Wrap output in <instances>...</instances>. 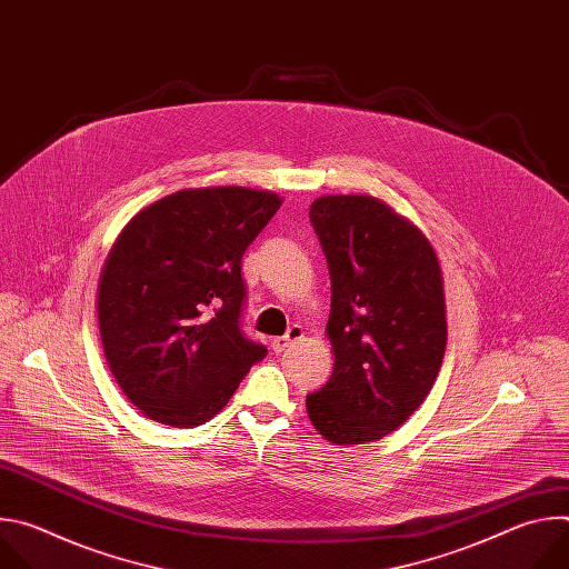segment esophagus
<instances>
[{"mask_svg": "<svg viewBox=\"0 0 569 569\" xmlns=\"http://www.w3.org/2000/svg\"><path fill=\"white\" fill-rule=\"evenodd\" d=\"M301 338H303V329L299 327V323H292V327L288 329L286 336L272 340V349H274V353H283L286 349H290V347H292L295 342H299Z\"/></svg>", "mask_w": 569, "mask_h": 569, "instance_id": "esophagus-1", "label": "esophagus"}]
</instances>
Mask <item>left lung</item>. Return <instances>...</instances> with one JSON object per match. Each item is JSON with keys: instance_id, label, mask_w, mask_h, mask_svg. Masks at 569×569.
I'll return each instance as SVG.
<instances>
[{"instance_id": "8db88e82", "label": "left lung", "mask_w": 569, "mask_h": 569, "mask_svg": "<svg viewBox=\"0 0 569 569\" xmlns=\"http://www.w3.org/2000/svg\"><path fill=\"white\" fill-rule=\"evenodd\" d=\"M310 222L331 274L336 367L306 396L315 430L338 446L378 441L430 393L446 353V299L430 240L371 196H323Z\"/></svg>"}]
</instances>
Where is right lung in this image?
Here are the masks:
<instances>
[{
    "label": "right lung",
    "mask_w": 569,
    "mask_h": 569,
    "mask_svg": "<svg viewBox=\"0 0 569 569\" xmlns=\"http://www.w3.org/2000/svg\"><path fill=\"white\" fill-rule=\"evenodd\" d=\"M279 207L270 191L189 189L139 211L117 238L99 286L101 340L148 419L202 426L266 358L242 333V254Z\"/></svg>",
    "instance_id": "add662e5"
}]
</instances>
